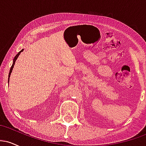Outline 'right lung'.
<instances>
[{
  "mask_svg": "<svg viewBox=\"0 0 146 146\" xmlns=\"http://www.w3.org/2000/svg\"><path fill=\"white\" fill-rule=\"evenodd\" d=\"M23 50H24V49H22L21 51H19V52H18V54L16 55V56H15V58H14V62H13V64H12V66H11V68H10L9 73V78H8V82H9V81L10 75H11V71H12V70H13V68H14V64H15V62L16 61V60H17L18 57L19 56V55H20V54H21V52H23Z\"/></svg>",
  "mask_w": 146,
  "mask_h": 146,
  "instance_id": "add662e5",
  "label": "right lung"
}]
</instances>
